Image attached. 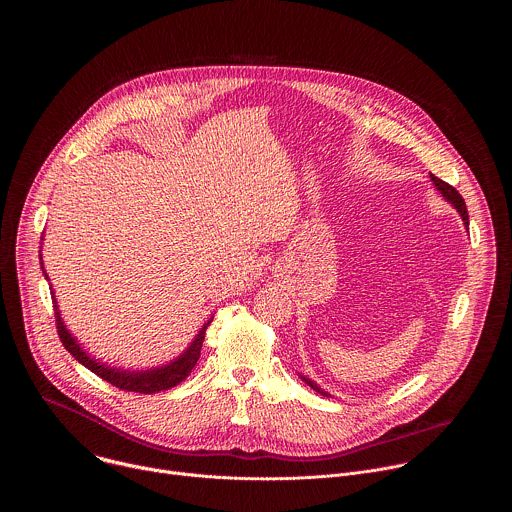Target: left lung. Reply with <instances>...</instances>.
I'll list each match as a JSON object with an SVG mask.
<instances>
[{
	"label": "left lung",
	"mask_w": 512,
	"mask_h": 512,
	"mask_svg": "<svg viewBox=\"0 0 512 512\" xmlns=\"http://www.w3.org/2000/svg\"><path fill=\"white\" fill-rule=\"evenodd\" d=\"M432 177V181H434V185L438 187L439 193L457 209V213L461 215V219H463V222H465V226H469V215H467V207H465V201H463V197L459 195V191L455 189V187H451L449 183H445V181H441L439 177H436V175H430ZM303 378V376H301ZM313 390H317V392H321L323 396H329L327 392H323L321 388H317V384H313L309 378H303Z\"/></svg>",
	"instance_id": "1"
}]
</instances>
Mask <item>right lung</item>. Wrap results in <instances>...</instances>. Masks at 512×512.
I'll use <instances>...</instances> for the list:
<instances>
[{
    "label": "right lung",
    "instance_id": "add662e5",
    "mask_svg": "<svg viewBox=\"0 0 512 512\" xmlns=\"http://www.w3.org/2000/svg\"><path fill=\"white\" fill-rule=\"evenodd\" d=\"M45 274V270H43ZM47 278V274H45ZM53 295V292H51ZM53 307H55V323H57V333H59V339L61 343L65 345V349L73 355L74 359L80 363V365L86 366L88 370H92L96 376H100L102 380L110 382L112 386L124 390V392H138V394H155V392H161V390H169L173 386H177L179 382H183L193 366L197 365L199 357H201V347H203V341H205V331L209 327V323L203 325V329L199 331V335L195 337V341L191 343V347L179 357L175 359L171 365L161 366V368H155V370H146V372H126V370H116V368H110V366L100 365L96 363L94 359H90L71 337V333L67 331L63 319H61V313H59V307H57V301L53 297Z\"/></svg>",
    "mask_w": 512,
    "mask_h": 512
}]
</instances>
